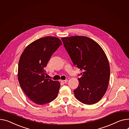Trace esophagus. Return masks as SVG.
<instances>
[{"label":"esophagus","mask_w":129,"mask_h":129,"mask_svg":"<svg viewBox=\"0 0 129 129\" xmlns=\"http://www.w3.org/2000/svg\"><path fill=\"white\" fill-rule=\"evenodd\" d=\"M68 81V80L67 79H66V80H61V82L63 83H67V82Z\"/></svg>","instance_id":"1"}]
</instances>
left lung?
Returning <instances> with one entry per match:
<instances>
[{"label": "left lung", "instance_id": "obj_1", "mask_svg": "<svg viewBox=\"0 0 129 129\" xmlns=\"http://www.w3.org/2000/svg\"><path fill=\"white\" fill-rule=\"evenodd\" d=\"M61 39L73 63L82 72L78 87L74 90L76 98L85 104L96 103L104 95L110 78L109 64L104 50L85 36Z\"/></svg>", "mask_w": 129, "mask_h": 129}]
</instances>
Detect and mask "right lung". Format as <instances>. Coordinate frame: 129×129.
<instances>
[{
	"label": "right lung",
	"mask_w": 129,
	"mask_h": 129,
	"mask_svg": "<svg viewBox=\"0 0 129 129\" xmlns=\"http://www.w3.org/2000/svg\"><path fill=\"white\" fill-rule=\"evenodd\" d=\"M62 41L55 37L47 36L33 41L24 49L19 59L18 80L27 97L38 105L55 100L60 83L47 78L44 68Z\"/></svg>",
	"instance_id": "right-lung-1"
}]
</instances>
